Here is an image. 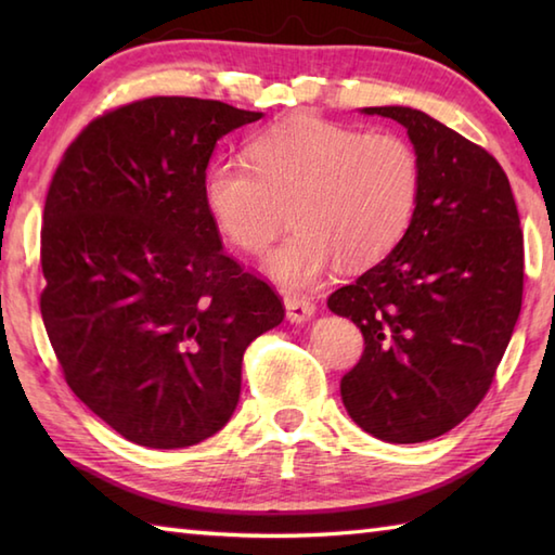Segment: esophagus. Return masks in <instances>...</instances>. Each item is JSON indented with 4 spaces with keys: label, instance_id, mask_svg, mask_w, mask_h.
<instances>
[{
    "label": "esophagus",
    "instance_id": "obj_1",
    "mask_svg": "<svg viewBox=\"0 0 555 555\" xmlns=\"http://www.w3.org/2000/svg\"><path fill=\"white\" fill-rule=\"evenodd\" d=\"M284 302H286V314H288V320L291 322H296V324H300V322H305V320H310V317L314 314V302L308 298V296H300V293H286L284 296Z\"/></svg>",
    "mask_w": 555,
    "mask_h": 555
}]
</instances>
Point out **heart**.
Instances as JSON below:
<instances>
[{
	"mask_svg": "<svg viewBox=\"0 0 555 555\" xmlns=\"http://www.w3.org/2000/svg\"><path fill=\"white\" fill-rule=\"evenodd\" d=\"M420 183L408 138L305 116L259 133L247 162H211L203 195L223 238L247 255L274 243L291 207L296 229L267 269L281 284L308 286L334 259L362 269L391 253L415 215Z\"/></svg>",
	"mask_w": 555,
	"mask_h": 555,
	"instance_id": "1",
	"label": "heart"
}]
</instances>
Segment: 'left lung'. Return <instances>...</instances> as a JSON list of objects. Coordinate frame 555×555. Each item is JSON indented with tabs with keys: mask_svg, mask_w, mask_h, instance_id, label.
Masks as SVG:
<instances>
[{
	"mask_svg": "<svg viewBox=\"0 0 555 555\" xmlns=\"http://www.w3.org/2000/svg\"><path fill=\"white\" fill-rule=\"evenodd\" d=\"M364 114L408 128L422 183L400 243L326 300L364 338L340 398L376 439L420 443L457 427L491 388L522 308V229L485 147L410 107Z\"/></svg>",
	"mask_w": 555,
	"mask_h": 555,
	"instance_id": "1",
	"label": "left lung"
}]
</instances>
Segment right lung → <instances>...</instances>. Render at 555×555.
Here are the masks:
<instances>
[{
	"label": "right lung",
	"instance_id": "right-lung-1",
	"mask_svg": "<svg viewBox=\"0 0 555 555\" xmlns=\"http://www.w3.org/2000/svg\"><path fill=\"white\" fill-rule=\"evenodd\" d=\"M257 119L219 100H138L92 119L52 176L47 336L70 391L138 446L217 434L238 405L245 348L286 314L221 250L203 195L217 140Z\"/></svg>",
	"mask_w": 555,
	"mask_h": 555
}]
</instances>
